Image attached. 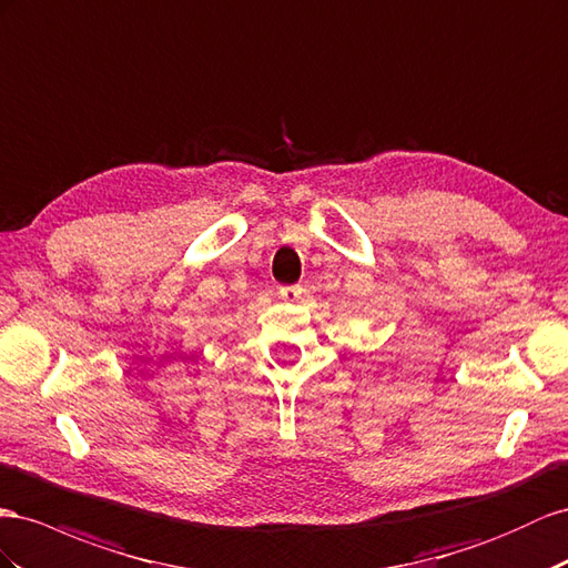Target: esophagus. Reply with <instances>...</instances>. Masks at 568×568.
<instances>
[{"label":"esophagus","instance_id":"34e87169","mask_svg":"<svg viewBox=\"0 0 568 568\" xmlns=\"http://www.w3.org/2000/svg\"><path fill=\"white\" fill-rule=\"evenodd\" d=\"M301 296H303L301 286H282L280 288V298L286 303H296V301H301Z\"/></svg>","mask_w":568,"mask_h":568}]
</instances>
